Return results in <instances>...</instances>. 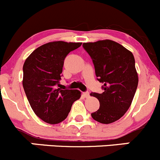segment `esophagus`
I'll use <instances>...</instances> for the list:
<instances>
[{"label": "esophagus", "instance_id": "1", "mask_svg": "<svg viewBox=\"0 0 160 160\" xmlns=\"http://www.w3.org/2000/svg\"><path fill=\"white\" fill-rule=\"evenodd\" d=\"M83 96L85 98H88L89 97V92H83Z\"/></svg>", "mask_w": 160, "mask_h": 160}]
</instances>
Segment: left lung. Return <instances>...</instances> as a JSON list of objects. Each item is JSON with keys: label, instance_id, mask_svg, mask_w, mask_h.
<instances>
[{"label": "left lung", "instance_id": "left-lung-1", "mask_svg": "<svg viewBox=\"0 0 160 160\" xmlns=\"http://www.w3.org/2000/svg\"><path fill=\"white\" fill-rule=\"evenodd\" d=\"M82 46L92 60L97 80L103 83V92L90 94L99 102V110L91 113L92 118L111 124L124 116L135 94L138 77L134 58L125 47L110 39Z\"/></svg>", "mask_w": 160, "mask_h": 160}]
</instances>
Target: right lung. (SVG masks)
<instances>
[{
	"instance_id": "add662e5",
	"label": "right lung",
	"mask_w": 160,
	"mask_h": 160,
	"mask_svg": "<svg viewBox=\"0 0 160 160\" xmlns=\"http://www.w3.org/2000/svg\"><path fill=\"white\" fill-rule=\"evenodd\" d=\"M82 42L55 41L36 48L23 65L22 85L32 109L38 118L50 124L61 123L81 97L76 89H61L64 61Z\"/></svg>"
}]
</instances>
